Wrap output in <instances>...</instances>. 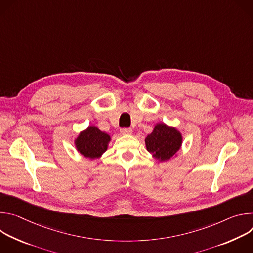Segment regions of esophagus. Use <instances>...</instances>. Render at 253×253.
I'll return each mask as SVG.
<instances>
[{
	"mask_svg": "<svg viewBox=\"0 0 253 253\" xmlns=\"http://www.w3.org/2000/svg\"><path fill=\"white\" fill-rule=\"evenodd\" d=\"M121 134L130 135V134H132V129L131 128H122L121 129Z\"/></svg>",
	"mask_w": 253,
	"mask_h": 253,
	"instance_id": "1",
	"label": "esophagus"
}]
</instances>
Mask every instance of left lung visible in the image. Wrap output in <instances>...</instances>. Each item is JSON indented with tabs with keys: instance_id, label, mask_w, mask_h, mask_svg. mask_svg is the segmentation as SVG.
I'll return each mask as SVG.
<instances>
[{
	"instance_id": "left-lung-1",
	"label": "left lung",
	"mask_w": 253,
	"mask_h": 253,
	"mask_svg": "<svg viewBox=\"0 0 253 253\" xmlns=\"http://www.w3.org/2000/svg\"><path fill=\"white\" fill-rule=\"evenodd\" d=\"M146 148L156 159L165 161L173 157L182 143V137L175 128L157 124L146 139Z\"/></svg>"
}]
</instances>
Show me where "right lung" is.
Returning a JSON list of instances; mask_svg holds the SVG:
<instances>
[{
    "instance_id": "1",
    "label": "right lung",
    "mask_w": 253,
    "mask_h": 253,
    "mask_svg": "<svg viewBox=\"0 0 253 253\" xmlns=\"http://www.w3.org/2000/svg\"><path fill=\"white\" fill-rule=\"evenodd\" d=\"M109 141V135L100 131L97 127L90 126L77 138L76 147L83 156L94 159L100 157L107 150Z\"/></svg>"
}]
</instances>
